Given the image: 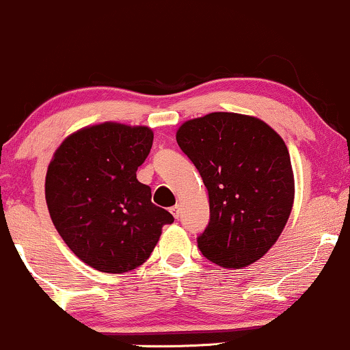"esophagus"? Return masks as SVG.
Here are the masks:
<instances>
[{
  "instance_id": "34e87169",
  "label": "esophagus",
  "mask_w": 350,
  "mask_h": 350,
  "mask_svg": "<svg viewBox=\"0 0 350 350\" xmlns=\"http://www.w3.org/2000/svg\"><path fill=\"white\" fill-rule=\"evenodd\" d=\"M170 213H172V215H174L175 219H178V217H180V213H182V208H180L178 204H175L174 208H170Z\"/></svg>"
}]
</instances>
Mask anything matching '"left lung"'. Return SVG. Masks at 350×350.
Wrapping results in <instances>:
<instances>
[{"label": "left lung", "instance_id": "8db88e82", "mask_svg": "<svg viewBox=\"0 0 350 350\" xmlns=\"http://www.w3.org/2000/svg\"><path fill=\"white\" fill-rule=\"evenodd\" d=\"M176 142L198 168L209 196V223L196 239L201 254L228 269L265 256L295 198L283 139L257 118L211 113L183 122Z\"/></svg>", "mask_w": 350, "mask_h": 350}]
</instances>
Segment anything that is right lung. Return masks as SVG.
Here are the masks:
<instances>
[{
	"label": "right lung",
	"instance_id": "add662e5",
	"mask_svg": "<svg viewBox=\"0 0 350 350\" xmlns=\"http://www.w3.org/2000/svg\"><path fill=\"white\" fill-rule=\"evenodd\" d=\"M154 133L105 122L78 131L53 154L45 176L52 223L75 256L106 273L137 269L174 223L135 176Z\"/></svg>",
	"mask_w": 350,
	"mask_h": 350
}]
</instances>
